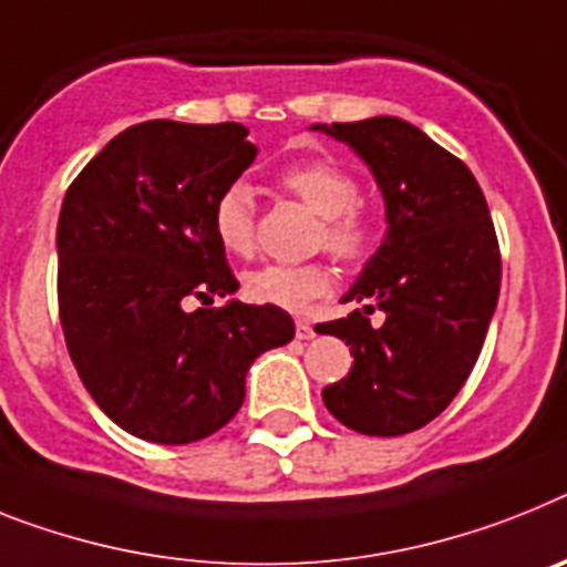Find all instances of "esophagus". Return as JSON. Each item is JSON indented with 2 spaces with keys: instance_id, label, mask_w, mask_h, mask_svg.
Segmentation results:
<instances>
[{
  "instance_id": "1",
  "label": "esophagus",
  "mask_w": 567,
  "mask_h": 567,
  "mask_svg": "<svg viewBox=\"0 0 567 567\" xmlns=\"http://www.w3.org/2000/svg\"><path fill=\"white\" fill-rule=\"evenodd\" d=\"M297 337L299 340H311L313 337V326L308 320H297Z\"/></svg>"
}]
</instances>
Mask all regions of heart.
I'll list each match as a JSON object with an SVG mask.
<instances>
[{"label":"heart","mask_w":567,"mask_h":567,"mask_svg":"<svg viewBox=\"0 0 567 567\" xmlns=\"http://www.w3.org/2000/svg\"><path fill=\"white\" fill-rule=\"evenodd\" d=\"M279 184L293 193L308 210L322 218L320 241L346 261H360L372 254L374 225L360 202V184L346 166L334 161H299L285 166ZM213 233L230 254H250L256 236L254 195L245 184H230L213 204ZM334 274L328 265H261L245 279L247 297L261 306L306 311L313 299L331 291Z\"/></svg>","instance_id":"b5f03b06"}]
</instances>
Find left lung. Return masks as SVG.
<instances>
[{"instance_id":"obj_1","label":"left lung","mask_w":567,"mask_h":567,"mask_svg":"<svg viewBox=\"0 0 567 567\" xmlns=\"http://www.w3.org/2000/svg\"><path fill=\"white\" fill-rule=\"evenodd\" d=\"M311 130L365 161L389 225L342 297L365 306L317 326L354 357L349 378L322 389V403L354 432L406 435L450 406L482 354L502 285L493 218L464 161L401 117ZM374 307L388 317L383 327L368 320Z\"/></svg>"}]
</instances>
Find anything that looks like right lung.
Masks as SVG:
<instances>
[{"label":"right lung","instance_id":"obj_1","mask_svg":"<svg viewBox=\"0 0 567 567\" xmlns=\"http://www.w3.org/2000/svg\"><path fill=\"white\" fill-rule=\"evenodd\" d=\"M241 123L146 121L83 166L56 221L71 363L103 412L152 444H193L239 412L247 369L293 340L274 306L195 308L239 282L213 204L254 164Z\"/></svg>","mask_w":567,"mask_h":567}]
</instances>
